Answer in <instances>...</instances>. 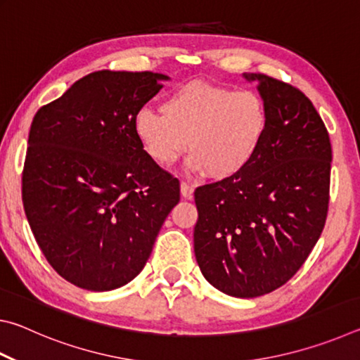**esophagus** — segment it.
<instances>
[{"label":"esophagus","mask_w":360,"mask_h":360,"mask_svg":"<svg viewBox=\"0 0 360 360\" xmlns=\"http://www.w3.org/2000/svg\"><path fill=\"white\" fill-rule=\"evenodd\" d=\"M181 195H182V197H184V198L191 200L192 195H193V186L187 184V182H181Z\"/></svg>","instance_id":"obj_1"}]
</instances>
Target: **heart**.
<instances>
[{
  "instance_id": "heart-1",
  "label": "heart",
  "mask_w": 360,
  "mask_h": 360,
  "mask_svg": "<svg viewBox=\"0 0 360 360\" xmlns=\"http://www.w3.org/2000/svg\"><path fill=\"white\" fill-rule=\"evenodd\" d=\"M133 129L158 165H172L188 143V169L222 181L241 174L257 157L268 109L252 90L192 81L167 96L162 112L139 109Z\"/></svg>"
}]
</instances>
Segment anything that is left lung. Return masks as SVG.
Instances as JSON below:
<instances>
[{"instance_id": "1", "label": "left lung", "mask_w": 360, "mask_h": 360, "mask_svg": "<svg viewBox=\"0 0 360 360\" xmlns=\"http://www.w3.org/2000/svg\"><path fill=\"white\" fill-rule=\"evenodd\" d=\"M257 82L268 130L241 174L197 187L193 251L206 281L224 294H270L295 275L324 229L332 146L313 103L265 75Z\"/></svg>"}]
</instances>
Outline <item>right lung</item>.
I'll return each instance as SVG.
<instances>
[{
    "mask_svg": "<svg viewBox=\"0 0 360 360\" xmlns=\"http://www.w3.org/2000/svg\"><path fill=\"white\" fill-rule=\"evenodd\" d=\"M168 79L90 72L32 122L23 208L49 264L77 288L105 292L136 278L179 202V181L133 129L135 114Z\"/></svg>",
    "mask_w": 360,
    "mask_h": 360,
    "instance_id": "right-lung-1",
    "label": "right lung"
}]
</instances>
